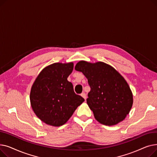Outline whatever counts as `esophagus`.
Here are the masks:
<instances>
[{
    "label": "esophagus",
    "instance_id": "34e87169",
    "mask_svg": "<svg viewBox=\"0 0 157 157\" xmlns=\"http://www.w3.org/2000/svg\"><path fill=\"white\" fill-rule=\"evenodd\" d=\"M81 97H83L85 99H86V94L85 93V92H83V93H82L81 94Z\"/></svg>",
    "mask_w": 157,
    "mask_h": 157
}]
</instances>
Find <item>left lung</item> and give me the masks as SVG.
Here are the masks:
<instances>
[{
  "label": "left lung",
  "instance_id": "8db88e82",
  "mask_svg": "<svg viewBox=\"0 0 157 157\" xmlns=\"http://www.w3.org/2000/svg\"><path fill=\"white\" fill-rule=\"evenodd\" d=\"M75 70L88 79L90 92L86 103L101 124L112 126L124 120L133 104V94L127 82L110 65L81 60Z\"/></svg>",
  "mask_w": 157,
  "mask_h": 157
}]
</instances>
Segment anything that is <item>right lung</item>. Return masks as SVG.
I'll return each instance as SVG.
<instances>
[{
  "label": "right lung",
  "instance_id": "obj_1",
  "mask_svg": "<svg viewBox=\"0 0 157 157\" xmlns=\"http://www.w3.org/2000/svg\"><path fill=\"white\" fill-rule=\"evenodd\" d=\"M73 68V62L49 65L40 72L32 86L30 101L32 110L47 125H64L85 101L75 94L72 84L67 81Z\"/></svg>",
  "mask_w": 157,
  "mask_h": 157
}]
</instances>
